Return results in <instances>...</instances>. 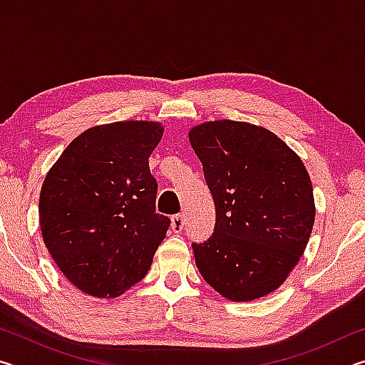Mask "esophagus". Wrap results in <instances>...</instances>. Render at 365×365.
<instances>
[{
  "mask_svg": "<svg viewBox=\"0 0 365 365\" xmlns=\"http://www.w3.org/2000/svg\"><path fill=\"white\" fill-rule=\"evenodd\" d=\"M170 227H172V230H174L175 233H180L183 230V227H185L183 215L182 214L174 215V217H172V220H170Z\"/></svg>",
  "mask_w": 365,
  "mask_h": 365,
  "instance_id": "obj_1",
  "label": "esophagus"
}]
</instances>
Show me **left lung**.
<instances>
[{
    "label": "left lung",
    "mask_w": 365,
    "mask_h": 365,
    "mask_svg": "<svg viewBox=\"0 0 365 365\" xmlns=\"http://www.w3.org/2000/svg\"><path fill=\"white\" fill-rule=\"evenodd\" d=\"M188 138L215 205L212 237L191 245L201 277L237 302L275 292L299 262L316 220L301 158L248 122H202Z\"/></svg>",
    "instance_id": "left-lung-1"
}]
</instances>
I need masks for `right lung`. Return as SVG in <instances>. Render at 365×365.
Masks as SVG:
<instances>
[{
	"instance_id": "add662e5",
	"label": "right lung",
	"mask_w": 365,
	"mask_h": 365,
	"mask_svg": "<svg viewBox=\"0 0 365 365\" xmlns=\"http://www.w3.org/2000/svg\"><path fill=\"white\" fill-rule=\"evenodd\" d=\"M164 127L153 120L95 125L72 140L40 191L41 237L73 287L117 298L150 270L170 220L156 214L150 172Z\"/></svg>"
}]
</instances>
